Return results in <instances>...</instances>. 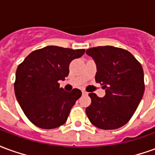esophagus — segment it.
<instances>
[{
  "label": "esophagus",
  "mask_w": 155,
  "mask_h": 155,
  "mask_svg": "<svg viewBox=\"0 0 155 155\" xmlns=\"http://www.w3.org/2000/svg\"><path fill=\"white\" fill-rule=\"evenodd\" d=\"M82 94H83V95H88V93L87 92H85V91H82Z\"/></svg>",
  "instance_id": "obj_1"
}]
</instances>
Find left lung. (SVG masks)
Listing matches in <instances>:
<instances>
[{"label":"left lung","instance_id":"1","mask_svg":"<svg viewBox=\"0 0 155 155\" xmlns=\"http://www.w3.org/2000/svg\"><path fill=\"white\" fill-rule=\"evenodd\" d=\"M96 64L95 81L105 90L104 97L91 93L85 112L92 124L101 130H115L130 120L144 92L141 64L129 51L110 45L88 49Z\"/></svg>","mask_w":155,"mask_h":155}]
</instances>
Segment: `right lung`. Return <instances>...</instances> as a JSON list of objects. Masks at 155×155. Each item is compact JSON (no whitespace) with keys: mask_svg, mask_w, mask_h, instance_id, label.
Here are the masks:
<instances>
[{"mask_svg":"<svg viewBox=\"0 0 155 155\" xmlns=\"http://www.w3.org/2000/svg\"><path fill=\"white\" fill-rule=\"evenodd\" d=\"M84 51L48 45L31 52L19 65L14 85L15 97L35 125L51 130L66 122L81 91L74 89L66 92L58 81H64L71 61L81 57Z\"/></svg>","mask_w":155,"mask_h":155,"instance_id":"right-lung-1","label":"right lung"}]
</instances>
